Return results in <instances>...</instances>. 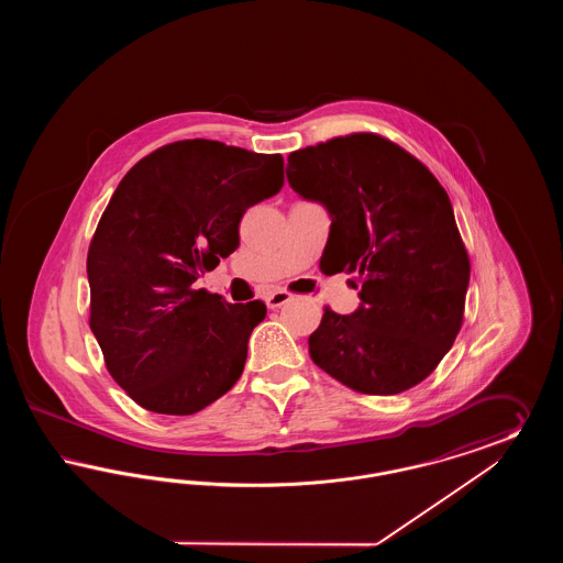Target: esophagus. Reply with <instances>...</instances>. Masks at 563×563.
<instances>
[{"mask_svg": "<svg viewBox=\"0 0 563 563\" xmlns=\"http://www.w3.org/2000/svg\"><path fill=\"white\" fill-rule=\"evenodd\" d=\"M289 299H291L289 291L278 289V291H272V294L266 295V306H268L269 310H274V308L285 306Z\"/></svg>", "mask_w": 563, "mask_h": 563, "instance_id": "esophagus-1", "label": "esophagus"}]
</instances>
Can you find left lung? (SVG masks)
I'll use <instances>...</instances> for the list:
<instances>
[{
	"label": "left lung",
	"mask_w": 563,
	"mask_h": 563,
	"mask_svg": "<svg viewBox=\"0 0 563 563\" xmlns=\"http://www.w3.org/2000/svg\"><path fill=\"white\" fill-rule=\"evenodd\" d=\"M289 186L331 214L324 274L349 272L361 308H324L312 361L363 395H399L427 379L464 319L471 262L448 191L401 145L375 133L289 154Z\"/></svg>",
	"instance_id": "obj_1"
}]
</instances>
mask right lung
<instances>
[{
  "instance_id": "right-lung-1",
  "label": "right lung",
  "mask_w": 563,
  "mask_h": 563,
  "mask_svg": "<svg viewBox=\"0 0 563 563\" xmlns=\"http://www.w3.org/2000/svg\"><path fill=\"white\" fill-rule=\"evenodd\" d=\"M283 164L186 139L136 162L113 191L86 260L90 329L136 405L189 416L239 382L266 303H230L194 283L236 251L242 214L280 191Z\"/></svg>"
}]
</instances>
